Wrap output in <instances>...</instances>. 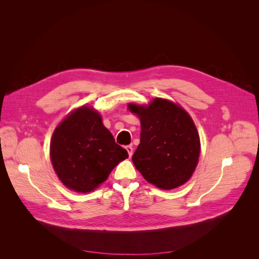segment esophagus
<instances>
[{
    "label": "esophagus",
    "instance_id": "34e87169",
    "mask_svg": "<svg viewBox=\"0 0 259 259\" xmlns=\"http://www.w3.org/2000/svg\"><path fill=\"white\" fill-rule=\"evenodd\" d=\"M125 149H126L128 155L132 156L133 155V151H134V149H133V147L132 146H126V147H125Z\"/></svg>",
    "mask_w": 259,
    "mask_h": 259
}]
</instances>
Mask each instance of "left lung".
I'll return each instance as SVG.
<instances>
[{
    "instance_id": "8db88e82",
    "label": "left lung",
    "mask_w": 259,
    "mask_h": 259,
    "mask_svg": "<svg viewBox=\"0 0 259 259\" xmlns=\"http://www.w3.org/2000/svg\"><path fill=\"white\" fill-rule=\"evenodd\" d=\"M142 124L132 160L144 178L161 189H174L191 177L200 155L197 127L183 108L156 98L148 107L131 104Z\"/></svg>"
}]
</instances>
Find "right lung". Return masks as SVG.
<instances>
[{
    "instance_id": "obj_1",
    "label": "right lung",
    "mask_w": 259,
    "mask_h": 259,
    "mask_svg": "<svg viewBox=\"0 0 259 259\" xmlns=\"http://www.w3.org/2000/svg\"><path fill=\"white\" fill-rule=\"evenodd\" d=\"M127 151L115 144L99 113L82 107L55 130L51 159L59 179L69 189L90 192L103 184Z\"/></svg>"
}]
</instances>
